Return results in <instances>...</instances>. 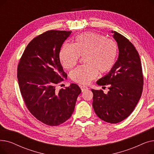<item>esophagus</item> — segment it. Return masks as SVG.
<instances>
[{
  "mask_svg": "<svg viewBox=\"0 0 154 154\" xmlns=\"http://www.w3.org/2000/svg\"><path fill=\"white\" fill-rule=\"evenodd\" d=\"M80 88H81L82 92H84V91H85L88 89V88L87 87L84 86V85H80Z\"/></svg>",
  "mask_w": 154,
  "mask_h": 154,
  "instance_id": "obj_1",
  "label": "esophagus"
}]
</instances>
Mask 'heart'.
<instances>
[{
  "instance_id": "heart-1",
  "label": "heart",
  "mask_w": 154,
  "mask_h": 154,
  "mask_svg": "<svg viewBox=\"0 0 154 154\" xmlns=\"http://www.w3.org/2000/svg\"><path fill=\"white\" fill-rule=\"evenodd\" d=\"M118 53L117 44L102 35L88 32L75 37L72 44L65 43L59 52V59L66 69L74 67L80 56L87 64L79 66L70 73L73 81L88 84L100 74H106L114 67Z\"/></svg>"
}]
</instances>
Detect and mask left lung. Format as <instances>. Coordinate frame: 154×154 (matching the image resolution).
<instances>
[{
    "mask_svg": "<svg viewBox=\"0 0 154 154\" xmlns=\"http://www.w3.org/2000/svg\"><path fill=\"white\" fill-rule=\"evenodd\" d=\"M112 32L117 42L119 57L109 74L97 82L99 85H107L109 91L106 94L102 90L91 91L97 116L105 122L117 124L130 116L140 100L143 76L140 57L134 45L124 35Z\"/></svg>",
    "mask_w": 154,
    "mask_h": 154,
    "instance_id": "obj_1",
    "label": "left lung"
}]
</instances>
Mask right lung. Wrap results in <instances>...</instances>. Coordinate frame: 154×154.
I'll return each instance as SVG.
<instances>
[{
	"mask_svg": "<svg viewBox=\"0 0 154 154\" xmlns=\"http://www.w3.org/2000/svg\"><path fill=\"white\" fill-rule=\"evenodd\" d=\"M71 33L52 30L37 36L27 45L18 63L17 79L24 103L32 116L49 126H58L71 117L81 93L75 84L56 90L67 77L59 52Z\"/></svg>",
	"mask_w": 154,
	"mask_h": 154,
	"instance_id": "right-lung-1",
	"label": "right lung"
}]
</instances>
